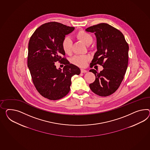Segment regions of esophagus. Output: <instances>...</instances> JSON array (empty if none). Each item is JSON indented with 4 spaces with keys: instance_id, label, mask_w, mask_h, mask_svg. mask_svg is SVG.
<instances>
[{
    "instance_id": "esophagus-1",
    "label": "esophagus",
    "mask_w": 150,
    "mask_h": 150,
    "mask_svg": "<svg viewBox=\"0 0 150 150\" xmlns=\"http://www.w3.org/2000/svg\"><path fill=\"white\" fill-rule=\"evenodd\" d=\"M81 73H86L88 71L84 69H81Z\"/></svg>"
}]
</instances>
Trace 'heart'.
Segmentation results:
<instances>
[{
    "instance_id": "obj_1",
    "label": "heart",
    "mask_w": 150,
    "mask_h": 150,
    "mask_svg": "<svg viewBox=\"0 0 150 150\" xmlns=\"http://www.w3.org/2000/svg\"><path fill=\"white\" fill-rule=\"evenodd\" d=\"M78 40L84 43L86 46H90L93 42L92 36L88 33L83 30L79 31L76 35ZM62 48L66 54H71L72 48V41L69 37L64 38L62 43ZM90 59L88 55H76L72 58L71 62L73 64L81 67L86 65L87 62Z\"/></svg>"
}]
</instances>
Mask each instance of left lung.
<instances>
[{"label": "left lung", "mask_w": 150, "mask_h": 150, "mask_svg": "<svg viewBox=\"0 0 150 150\" xmlns=\"http://www.w3.org/2000/svg\"><path fill=\"white\" fill-rule=\"evenodd\" d=\"M85 30L94 33L96 38L97 52L91 64L103 67L100 73L95 69L90 70L96 77L95 81L89 85L90 88L98 96H109L119 88L126 72L128 45L123 34L107 23H100Z\"/></svg>", "instance_id": "left-lung-1"}]
</instances>
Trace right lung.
<instances>
[{"instance_id":"add662e5","label":"right lung","mask_w":150,"mask_h":150,"mask_svg":"<svg viewBox=\"0 0 150 150\" xmlns=\"http://www.w3.org/2000/svg\"><path fill=\"white\" fill-rule=\"evenodd\" d=\"M74 30L58 22L45 23L32 35L28 45V67L38 91L50 100L61 99L68 94L71 78L79 75L81 69L69 64L62 48V41L66 35ZM62 62L66 65L57 69L54 62Z\"/></svg>"}]
</instances>
